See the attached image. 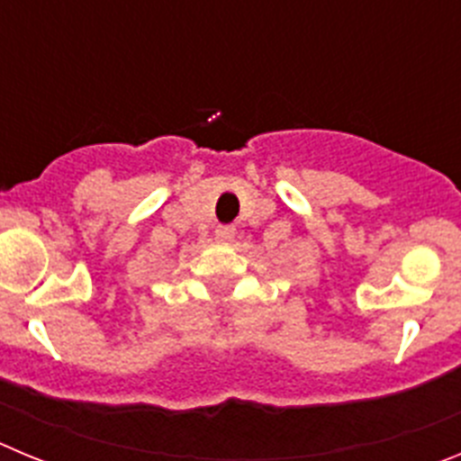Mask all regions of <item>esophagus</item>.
Returning a JSON list of instances; mask_svg holds the SVG:
<instances>
[{"label":"esophagus","mask_w":461,"mask_h":461,"mask_svg":"<svg viewBox=\"0 0 461 461\" xmlns=\"http://www.w3.org/2000/svg\"><path fill=\"white\" fill-rule=\"evenodd\" d=\"M235 238V226H219L217 228V240L219 242H228Z\"/></svg>","instance_id":"esophagus-1"}]
</instances>
